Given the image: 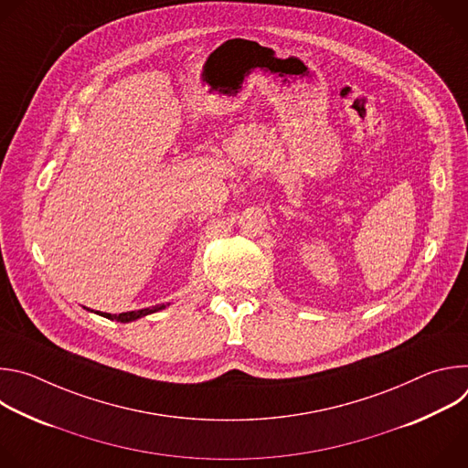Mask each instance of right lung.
<instances>
[{
  "label": "right lung",
  "instance_id": "right-lung-1",
  "mask_svg": "<svg viewBox=\"0 0 468 468\" xmlns=\"http://www.w3.org/2000/svg\"><path fill=\"white\" fill-rule=\"evenodd\" d=\"M170 303H159V305H154V307H146V309H139V311H127V313H120V314H111V313H100V316H105V318H111V320H118L122 324H127V322H133V320H139L143 316H148L152 313H157L161 309H166Z\"/></svg>",
  "mask_w": 468,
  "mask_h": 468
}]
</instances>
